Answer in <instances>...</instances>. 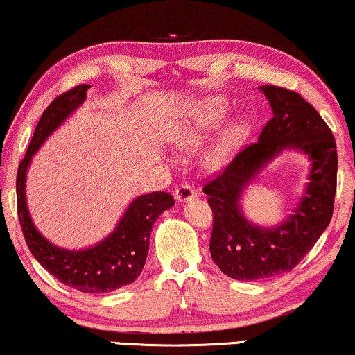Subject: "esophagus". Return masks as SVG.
Wrapping results in <instances>:
<instances>
[{"mask_svg":"<svg viewBox=\"0 0 355 355\" xmlns=\"http://www.w3.org/2000/svg\"><path fill=\"white\" fill-rule=\"evenodd\" d=\"M174 197H176L178 203H187L190 200L197 198V192L189 184H181V186L174 190Z\"/></svg>","mask_w":355,"mask_h":355,"instance_id":"1","label":"esophagus"}]
</instances>
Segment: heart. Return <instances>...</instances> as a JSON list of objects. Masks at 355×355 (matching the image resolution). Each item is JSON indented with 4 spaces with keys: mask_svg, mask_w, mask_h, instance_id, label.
Masks as SVG:
<instances>
[{
    "mask_svg": "<svg viewBox=\"0 0 355 355\" xmlns=\"http://www.w3.org/2000/svg\"><path fill=\"white\" fill-rule=\"evenodd\" d=\"M229 114V102L223 96H207L190 102L184 115L171 126V142L179 148H195L219 128ZM250 132L248 118L239 116L220 130L218 139L205 153L208 168L223 166L243 144Z\"/></svg>",
    "mask_w": 355,
    "mask_h": 355,
    "instance_id": "heart-1",
    "label": "heart"
}]
</instances>
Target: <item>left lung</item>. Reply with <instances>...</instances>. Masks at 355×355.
<instances>
[{
	"instance_id": "obj_1",
	"label": "left lung",
	"mask_w": 355,
	"mask_h": 355,
	"mask_svg": "<svg viewBox=\"0 0 355 355\" xmlns=\"http://www.w3.org/2000/svg\"><path fill=\"white\" fill-rule=\"evenodd\" d=\"M258 89L269 101L272 120L258 142L237 153L203 187L213 209L211 258L225 275L243 282L285 274L301 263L330 224L336 193V142L318 112L295 91L272 85ZM284 150L310 158V182L293 213L274 228H264L245 218L239 202L245 187Z\"/></svg>"
}]
</instances>
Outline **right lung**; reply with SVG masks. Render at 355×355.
<instances>
[{
    "label": "right lung",
    "mask_w": 355,
    "mask_h": 355,
    "mask_svg": "<svg viewBox=\"0 0 355 355\" xmlns=\"http://www.w3.org/2000/svg\"><path fill=\"white\" fill-rule=\"evenodd\" d=\"M89 85L75 86L51 102L43 112L25 158L17 171V214L25 241L35 259L64 285L81 293H110L130 285L141 275L148 253L152 225L158 216L174 205L166 192L139 195L128 205L115 229L96 245L81 250H69L51 243L35 227L27 207V171L44 141L64 125L67 118L81 107Z\"/></svg>",
    "instance_id": "obj_1"
}]
</instances>
